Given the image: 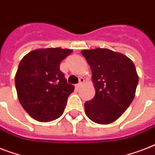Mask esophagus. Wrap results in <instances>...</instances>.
Here are the masks:
<instances>
[{
	"label": "esophagus",
	"mask_w": 155,
	"mask_h": 155,
	"mask_svg": "<svg viewBox=\"0 0 155 155\" xmlns=\"http://www.w3.org/2000/svg\"><path fill=\"white\" fill-rule=\"evenodd\" d=\"M84 83V78H82V77L80 78V83H79L78 84H76V87H81Z\"/></svg>",
	"instance_id": "obj_1"
}]
</instances>
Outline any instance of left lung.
Segmentation results:
<instances>
[{
    "label": "left lung",
    "mask_w": 155,
    "mask_h": 155,
    "mask_svg": "<svg viewBox=\"0 0 155 155\" xmlns=\"http://www.w3.org/2000/svg\"><path fill=\"white\" fill-rule=\"evenodd\" d=\"M92 70L96 94L85 102V113L93 122L107 125L120 117L134 98L138 75L127 56L107 48L83 50Z\"/></svg>",
    "instance_id": "8db88e82"
}]
</instances>
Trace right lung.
<instances>
[{"instance_id":"1","label":"right lung","mask_w":155,"mask_h":155,"mask_svg":"<svg viewBox=\"0 0 155 155\" xmlns=\"http://www.w3.org/2000/svg\"><path fill=\"white\" fill-rule=\"evenodd\" d=\"M71 52L60 47L37 49L21 60L15 75L16 90L23 108L35 120L49 122L64 112L75 87L67 83L59 65Z\"/></svg>"}]
</instances>
